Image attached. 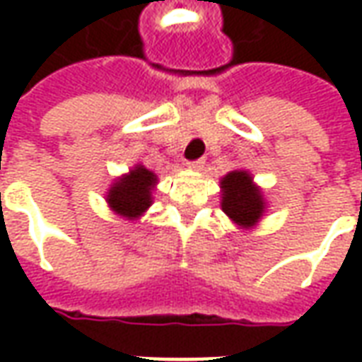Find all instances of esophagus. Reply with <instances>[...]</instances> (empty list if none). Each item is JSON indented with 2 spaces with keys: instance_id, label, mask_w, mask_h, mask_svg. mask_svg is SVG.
Segmentation results:
<instances>
[{
  "instance_id": "esophagus-1",
  "label": "esophagus",
  "mask_w": 362,
  "mask_h": 362,
  "mask_svg": "<svg viewBox=\"0 0 362 362\" xmlns=\"http://www.w3.org/2000/svg\"><path fill=\"white\" fill-rule=\"evenodd\" d=\"M186 165H188L189 170H204L205 160H202V158H197V160H189V163H186Z\"/></svg>"
}]
</instances>
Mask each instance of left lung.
Segmentation results:
<instances>
[{
    "label": "left lung",
    "mask_w": 362,
    "mask_h": 362,
    "mask_svg": "<svg viewBox=\"0 0 362 362\" xmlns=\"http://www.w3.org/2000/svg\"><path fill=\"white\" fill-rule=\"evenodd\" d=\"M223 199L221 207L227 213L228 219L235 221L238 227H254L266 211L262 189L254 184L250 173L233 170L221 180Z\"/></svg>",
    "instance_id": "obj_1"
}]
</instances>
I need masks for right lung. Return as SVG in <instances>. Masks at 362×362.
Instances as JSON below:
<instances>
[{"instance_id": "1", "label": "right lung", "mask_w": 362, "mask_h": 362, "mask_svg": "<svg viewBox=\"0 0 362 362\" xmlns=\"http://www.w3.org/2000/svg\"><path fill=\"white\" fill-rule=\"evenodd\" d=\"M157 176L143 165H135L126 176L114 182L108 189L106 202L110 209L127 221L139 219L147 207L153 204V188Z\"/></svg>"}]
</instances>
